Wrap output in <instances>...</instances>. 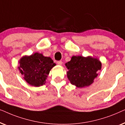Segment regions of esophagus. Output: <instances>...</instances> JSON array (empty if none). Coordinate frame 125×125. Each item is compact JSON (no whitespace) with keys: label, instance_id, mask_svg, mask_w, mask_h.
I'll return each mask as SVG.
<instances>
[{"label":"esophagus","instance_id":"esophagus-1","mask_svg":"<svg viewBox=\"0 0 125 125\" xmlns=\"http://www.w3.org/2000/svg\"><path fill=\"white\" fill-rule=\"evenodd\" d=\"M57 64L58 65H61L62 64V62L61 61H57Z\"/></svg>","mask_w":125,"mask_h":125}]
</instances>
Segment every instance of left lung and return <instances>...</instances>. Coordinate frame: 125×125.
<instances>
[{
	"label": "left lung",
	"mask_w": 125,
	"mask_h": 125,
	"mask_svg": "<svg viewBox=\"0 0 125 125\" xmlns=\"http://www.w3.org/2000/svg\"><path fill=\"white\" fill-rule=\"evenodd\" d=\"M101 62L91 56H72L66 62L68 78L72 85L77 88L88 86L98 76L97 71L101 69Z\"/></svg>",
	"instance_id": "left-lung-1"
}]
</instances>
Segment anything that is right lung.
<instances>
[{
  "instance_id": "right-lung-1",
  "label": "right lung",
  "mask_w": 125,
  "mask_h": 125,
  "mask_svg": "<svg viewBox=\"0 0 125 125\" xmlns=\"http://www.w3.org/2000/svg\"><path fill=\"white\" fill-rule=\"evenodd\" d=\"M20 72L29 84L36 87L42 86L46 83L51 69L56 65L49 57L35 53L31 56H25L19 61Z\"/></svg>"
}]
</instances>
